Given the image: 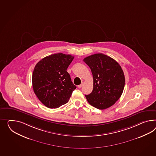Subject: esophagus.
Listing matches in <instances>:
<instances>
[{
    "mask_svg": "<svg viewBox=\"0 0 156 156\" xmlns=\"http://www.w3.org/2000/svg\"><path fill=\"white\" fill-rule=\"evenodd\" d=\"M83 84L82 83V84H80L79 85H78V86H77V87L79 88H81L82 87H83Z\"/></svg>",
    "mask_w": 156,
    "mask_h": 156,
    "instance_id": "esophagus-1",
    "label": "esophagus"
}]
</instances>
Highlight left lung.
Here are the masks:
<instances>
[{
    "instance_id": "left-lung-1",
    "label": "left lung",
    "mask_w": 156,
    "mask_h": 156,
    "mask_svg": "<svg viewBox=\"0 0 156 156\" xmlns=\"http://www.w3.org/2000/svg\"><path fill=\"white\" fill-rule=\"evenodd\" d=\"M90 67L93 78L92 93L85 95L89 104L100 110L110 108L119 99L125 85L124 72L119 63L101 53L83 60Z\"/></svg>"
}]
</instances>
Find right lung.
Returning <instances> with one entry per match:
<instances>
[{
    "label": "right lung",
    "mask_w": 156,
    "mask_h": 156,
    "mask_svg": "<svg viewBox=\"0 0 156 156\" xmlns=\"http://www.w3.org/2000/svg\"><path fill=\"white\" fill-rule=\"evenodd\" d=\"M73 58L71 55L54 54L41 59L34 68L33 90L47 108H59L67 103L76 89L67 71Z\"/></svg>",
    "instance_id": "right-lung-1"
}]
</instances>
